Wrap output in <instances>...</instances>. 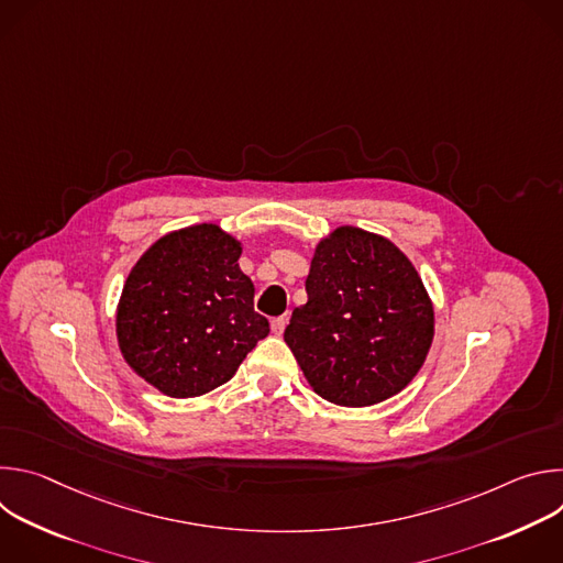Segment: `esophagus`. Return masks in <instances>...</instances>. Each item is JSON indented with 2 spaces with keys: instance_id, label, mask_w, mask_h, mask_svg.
Instances as JSON below:
<instances>
[{
  "instance_id": "esophagus-1",
  "label": "esophagus",
  "mask_w": 563,
  "mask_h": 563,
  "mask_svg": "<svg viewBox=\"0 0 563 563\" xmlns=\"http://www.w3.org/2000/svg\"><path fill=\"white\" fill-rule=\"evenodd\" d=\"M285 328H287V316H278V318L272 320V332H274L276 336H280V334L285 332Z\"/></svg>"
}]
</instances>
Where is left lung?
Instances as JSON below:
<instances>
[{"label": "left lung", "instance_id": "left-lung-1", "mask_svg": "<svg viewBox=\"0 0 563 563\" xmlns=\"http://www.w3.org/2000/svg\"><path fill=\"white\" fill-rule=\"evenodd\" d=\"M305 289L285 343L318 396L367 408L417 376L434 339V307L391 240L334 229L316 245Z\"/></svg>", "mask_w": 563, "mask_h": 563}]
</instances>
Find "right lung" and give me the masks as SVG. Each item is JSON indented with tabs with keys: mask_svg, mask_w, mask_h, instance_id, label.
Returning a JSON list of instances; mask_svg holds the SVG:
<instances>
[{
	"mask_svg": "<svg viewBox=\"0 0 563 563\" xmlns=\"http://www.w3.org/2000/svg\"><path fill=\"white\" fill-rule=\"evenodd\" d=\"M240 254L233 235L202 222L155 240L131 269L115 313L118 345L155 389L172 398L207 394L269 334Z\"/></svg>",
	"mask_w": 563,
	"mask_h": 563,
	"instance_id": "1",
	"label": "right lung"
}]
</instances>
